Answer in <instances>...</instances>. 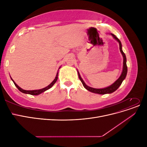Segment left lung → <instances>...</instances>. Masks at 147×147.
<instances>
[{"label":"left lung","instance_id":"8db88e82","mask_svg":"<svg viewBox=\"0 0 147 147\" xmlns=\"http://www.w3.org/2000/svg\"><path fill=\"white\" fill-rule=\"evenodd\" d=\"M111 35H112L113 37L115 39L117 40V42L119 43V50L120 51H121V54L123 55V71H122V73L120 75V77H119V78L117 80L114 82L112 85H110L108 87H106L104 88H102V89H96V88H93L91 87H90L87 86L86 84H85V83L84 82V81L83 80V79L82 78L80 75L79 72H78V77L80 80V81L82 82V84L83 86L85 88L86 90L92 92H94V93H96V94H110V93H112L114 91H116L117 89L119 87V86L121 85L123 81L124 80V79H125L126 77V75H127V65H126V57L125 54H124V52L122 50V45H121V43L120 42L119 40L115 36V35L113 34H110Z\"/></svg>","mask_w":147,"mask_h":147}]
</instances>
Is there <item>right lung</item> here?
Here are the masks:
<instances>
[{
    "label": "right lung",
    "instance_id": "obj_1",
    "mask_svg": "<svg viewBox=\"0 0 147 147\" xmlns=\"http://www.w3.org/2000/svg\"><path fill=\"white\" fill-rule=\"evenodd\" d=\"M60 68V67H59ZM57 77H58V72H57V74H56V76L54 80H53L50 84H49L48 86H47V87L44 88H42V89H40V90H31V91H28V90H23V89L21 88L20 86H18L17 85V84H16V83L13 81V80L11 78V79L12 80V81L13 82V83H14L15 85L16 86V87L18 89V90L22 92L23 93H24V94H30V95H35V96H37L40 94H41V93L45 92V91L49 90V89L51 88L53 85H54V84L56 82L57 80Z\"/></svg>",
    "mask_w": 147,
    "mask_h": 147
}]
</instances>
